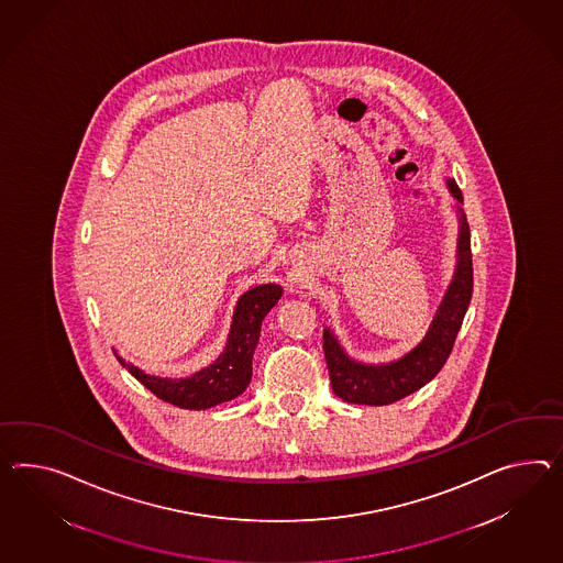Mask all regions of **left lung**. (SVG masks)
Returning a JSON list of instances; mask_svg holds the SVG:
<instances>
[{"instance_id": "1", "label": "left lung", "mask_w": 563, "mask_h": 563, "mask_svg": "<svg viewBox=\"0 0 563 563\" xmlns=\"http://www.w3.org/2000/svg\"><path fill=\"white\" fill-rule=\"evenodd\" d=\"M448 188L449 194L455 198V214L460 224L455 251L457 261L445 296L439 303L433 322L422 341L398 360L388 363H363L351 360L343 346L339 345L331 329H324L322 349L329 365L332 391L345 402L384 406L402 400L412 391L427 386L448 361L474 291L470 224L463 214L462 189L457 188L455 179H448Z\"/></svg>"}]
</instances>
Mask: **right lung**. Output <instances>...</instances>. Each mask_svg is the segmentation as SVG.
<instances>
[{
  "mask_svg": "<svg viewBox=\"0 0 563 563\" xmlns=\"http://www.w3.org/2000/svg\"><path fill=\"white\" fill-rule=\"evenodd\" d=\"M282 286L261 284L245 291L234 306L231 332L224 351L208 367L189 377L148 375L115 355L146 389L157 398L188 410H206L229 402L245 391L253 375V353L260 343L261 322L282 298Z\"/></svg>",
  "mask_w": 563,
  "mask_h": 563,
  "instance_id": "obj_1",
  "label": "right lung"
}]
</instances>
